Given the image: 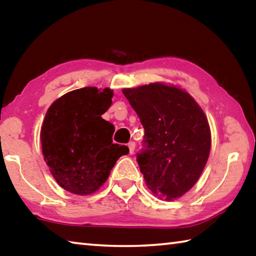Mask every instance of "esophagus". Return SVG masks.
Here are the masks:
<instances>
[{
  "instance_id": "obj_1",
  "label": "esophagus",
  "mask_w": 256,
  "mask_h": 256,
  "mask_svg": "<svg viewBox=\"0 0 256 256\" xmlns=\"http://www.w3.org/2000/svg\"><path fill=\"white\" fill-rule=\"evenodd\" d=\"M128 149H130V154H133L134 152V149H136V142H128Z\"/></svg>"
}]
</instances>
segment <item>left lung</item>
Segmentation results:
<instances>
[{
	"mask_svg": "<svg viewBox=\"0 0 256 256\" xmlns=\"http://www.w3.org/2000/svg\"><path fill=\"white\" fill-rule=\"evenodd\" d=\"M144 128L136 162L148 188L164 200L185 194L209 158L210 128L204 112L184 90L162 84L124 89Z\"/></svg>",
	"mask_w": 256,
	"mask_h": 256,
	"instance_id": "1",
	"label": "left lung"
}]
</instances>
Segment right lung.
I'll use <instances>...</instances> for the list:
<instances>
[{
	"instance_id": "1",
	"label": "right lung",
	"mask_w": 256,
	"mask_h": 256,
	"mask_svg": "<svg viewBox=\"0 0 256 256\" xmlns=\"http://www.w3.org/2000/svg\"><path fill=\"white\" fill-rule=\"evenodd\" d=\"M112 92L96 86L73 90L55 100L42 122L40 141L52 175L64 190L88 196L100 188L126 146L112 144L114 125L102 118Z\"/></svg>"
}]
</instances>
